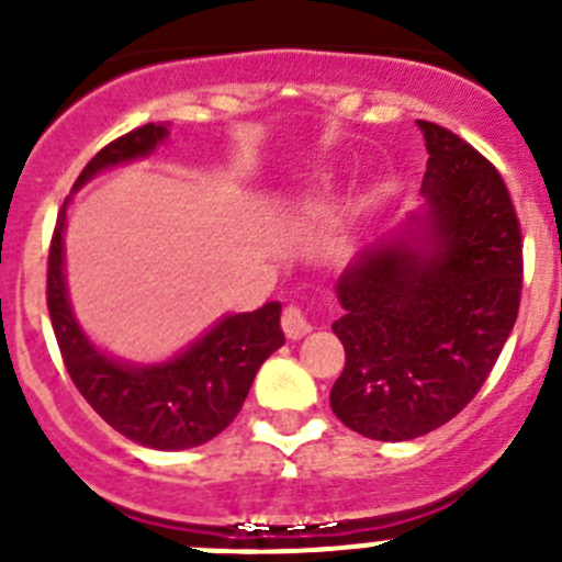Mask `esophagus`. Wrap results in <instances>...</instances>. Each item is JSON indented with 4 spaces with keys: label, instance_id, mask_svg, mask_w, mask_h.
Here are the masks:
<instances>
[{
    "label": "esophagus",
    "instance_id": "1",
    "mask_svg": "<svg viewBox=\"0 0 562 562\" xmlns=\"http://www.w3.org/2000/svg\"><path fill=\"white\" fill-rule=\"evenodd\" d=\"M310 321L304 315L302 307L291 304V307L282 310V331H285L288 339H302L304 334H310Z\"/></svg>",
    "mask_w": 562,
    "mask_h": 562
}]
</instances>
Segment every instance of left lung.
<instances>
[{
	"label": "left lung",
	"instance_id": "obj_1",
	"mask_svg": "<svg viewBox=\"0 0 562 562\" xmlns=\"http://www.w3.org/2000/svg\"><path fill=\"white\" fill-rule=\"evenodd\" d=\"M418 127L427 212L342 271L331 326L345 348L331 411L386 443L443 427L479 394L522 299V228L503 176L451 130Z\"/></svg>",
	"mask_w": 562,
	"mask_h": 562
}]
</instances>
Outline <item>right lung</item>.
<instances>
[{"label": "right lung", "instance_id": "obj_1", "mask_svg": "<svg viewBox=\"0 0 562 562\" xmlns=\"http://www.w3.org/2000/svg\"><path fill=\"white\" fill-rule=\"evenodd\" d=\"M166 135L168 130L155 122L130 130L87 162L76 187L108 166L146 157ZM65 206L50 236L45 302L67 375L94 413L135 443L179 451L212 440L239 416L260 364L285 345V334L280 328L282 307L269 302L255 313L223 317L212 331L166 364H119L83 337L67 302L61 269Z\"/></svg>", "mask_w": 562, "mask_h": 562}]
</instances>
